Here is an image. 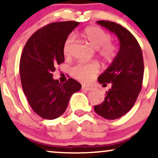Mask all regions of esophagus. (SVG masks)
I'll use <instances>...</instances> for the list:
<instances>
[{
	"mask_svg": "<svg viewBox=\"0 0 158 158\" xmlns=\"http://www.w3.org/2000/svg\"><path fill=\"white\" fill-rule=\"evenodd\" d=\"M81 89L84 90H86V91H89V90H91L92 89H93V88H91V87L85 86V85H82V87H81Z\"/></svg>",
	"mask_w": 158,
	"mask_h": 158,
	"instance_id": "34e87169",
	"label": "esophagus"
}]
</instances>
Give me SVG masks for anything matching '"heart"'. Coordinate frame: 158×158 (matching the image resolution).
<instances>
[{
  "instance_id": "1",
  "label": "heart",
  "mask_w": 158,
  "mask_h": 158,
  "mask_svg": "<svg viewBox=\"0 0 158 158\" xmlns=\"http://www.w3.org/2000/svg\"><path fill=\"white\" fill-rule=\"evenodd\" d=\"M81 36L92 48L98 50L99 56L106 61H112L117 56V48L110 42L111 36L97 27H88L81 32ZM75 41V37L70 34L67 37L63 46L65 56H69ZM99 71L97 63L78 64L72 68L71 73L74 78L83 82H88L94 79Z\"/></svg>"
}]
</instances>
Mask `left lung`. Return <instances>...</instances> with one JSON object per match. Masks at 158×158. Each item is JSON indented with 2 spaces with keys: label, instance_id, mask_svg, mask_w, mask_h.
<instances>
[{
  "label": "left lung",
  "instance_id": "8db88e82",
  "mask_svg": "<svg viewBox=\"0 0 158 158\" xmlns=\"http://www.w3.org/2000/svg\"><path fill=\"white\" fill-rule=\"evenodd\" d=\"M97 23L114 32L120 46L111 64L98 77L103 87L110 83L111 88L106 91L103 102L94 106V110L107 119H116L131 109L142 88L143 53L137 39L125 27L108 21Z\"/></svg>",
  "mask_w": 158,
  "mask_h": 158
}]
</instances>
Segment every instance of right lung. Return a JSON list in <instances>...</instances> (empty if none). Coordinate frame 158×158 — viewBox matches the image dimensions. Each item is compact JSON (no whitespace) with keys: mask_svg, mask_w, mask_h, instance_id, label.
<instances>
[{"mask_svg":"<svg viewBox=\"0 0 158 158\" xmlns=\"http://www.w3.org/2000/svg\"><path fill=\"white\" fill-rule=\"evenodd\" d=\"M79 24L73 21L49 23L32 34L23 49L19 69L23 93L43 119L60 117L72 94L81 88L72 78L64 83L52 78L56 65L64 61V41Z\"/></svg>","mask_w":158,"mask_h":158,"instance_id":"add662e5","label":"right lung"}]
</instances>
